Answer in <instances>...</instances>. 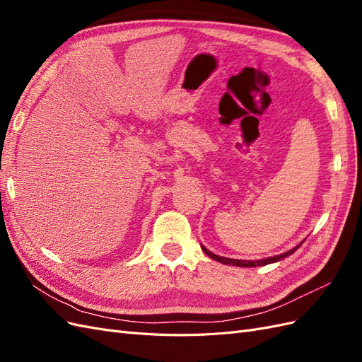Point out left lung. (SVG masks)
I'll use <instances>...</instances> for the list:
<instances>
[{
  "label": "left lung",
  "mask_w": 362,
  "mask_h": 362,
  "mask_svg": "<svg viewBox=\"0 0 362 362\" xmlns=\"http://www.w3.org/2000/svg\"><path fill=\"white\" fill-rule=\"evenodd\" d=\"M300 245H302V243H300ZM300 245H298L296 247H293L291 250L286 252V254H281V255H276V257H269V258H264V259H257V261H243V259H233V258L218 257V255L213 254V252H210V250H208V249L204 247V246H202V250L205 252V254H206L208 257L216 259V261H218V262H222V264H231V266H237V267H257V266L272 264V262H276V261H279V259H284L286 257L291 255L296 249H299Z\"/></svg>",
  "instance_id": "8db88e82"
}]
</instances>
